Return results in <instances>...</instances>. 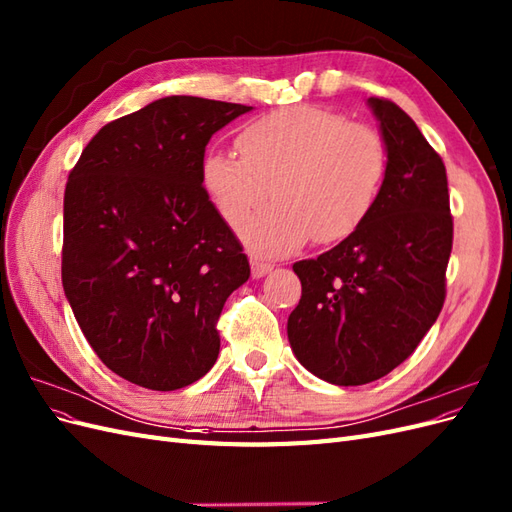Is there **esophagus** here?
<instances>
[{"instance_id":"esophagus-1","label":"esophagus","mask_w":512,"mask_h":512,"mask_svg":"<svg viewBox=\"0 0 512 512\" xmlns=\"http://www.w3.org/2000/svg\"><path fill=\"white\" fill-rule=\"evenodd\" d=\"M250 265H252V275H254V277L267 275V273L273 269L271 262H265L260 256H250Z\"/></svg>"}]
</instances>
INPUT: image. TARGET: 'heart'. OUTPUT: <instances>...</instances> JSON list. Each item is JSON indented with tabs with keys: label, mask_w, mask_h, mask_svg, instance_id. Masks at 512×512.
<instances>
[{
	"label": "heart",
	"mask_w": 512,
	"mask_h": 512,
	"mask_svg": "<svg viewBox=\"0 0 512 512\" xmlns=\"http://www.w3.org/2000/svg\"><path fill=\"white\" fill-rule=\"evenodd\" d=\"M237 147L239 153H205L203 185L222 220L241 222V239L258 254L299 250L312 237H350L369 218L389 168L378 130L320 104L282 106L252 119ZM271 187L276 203L248 219Z\"/></svg>",
	"instance_id": "1"
}]
</instances>
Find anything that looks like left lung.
I'll return each mask as SVG.
<instances>
[{
    "instance_id": "left-lung-1",
    "label": "left lung",
    "mask_w": 512,
    "mask_h": 512,
    "mask_svg": "<svg viewBox=\"0 0 512 512\" xmlns=\"http://www.w3.org/2000/svg\"><path fill=\"white\" fill-rule=\"evenodd\" d=\"M389 168L369 218L318 258L294 262L301 301L288 318L299 363L359 386L389 374L442 312L453 215L446 168L408 113L369 98Z\"/></svg>"
}]
</instances>
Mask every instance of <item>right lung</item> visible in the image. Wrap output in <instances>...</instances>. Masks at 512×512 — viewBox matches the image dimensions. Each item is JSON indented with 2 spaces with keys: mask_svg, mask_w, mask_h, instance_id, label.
<instances>
[{
  "mask_svg": "<svg viewBox=\"0 0 512 512\" xmlns=\"http://www.w3.org/2000/svg\"><path fill=\"white\" fill-rule=\"evenodd\" d=\"M252 106L170 96L91 138L64 194L61 284L100 361L151 391L203 378L250 277L203 185L209 138Z\"/></svg>",
  "mask_w": 512,
  "mask_h": 512,
  "instance_id": "1",
  "label": "right lung"
}]
</instances>
